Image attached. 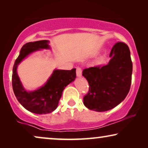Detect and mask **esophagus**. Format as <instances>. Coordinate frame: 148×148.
Listing matches in <instances>:
<instances>
[{"label": "esophagus", "mask_w": 148, "mask_h": 148, "mask_svg": "<svg viewBox=\"0 0 148 148\" xmlns=\"http://www.w3.org/2000/svg\"><path fill=\"white\" fill-rule=\"evenodd\" d=\"M76 73H77V77H81V76H82V69H81L80 67L77 68Z\"/></svg>", "instance_id": "1"}]
</instances>
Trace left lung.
Returning a JSON list of instances; mask_svg holds the SVG:
<instances>
[{
	"label": "left lung",
	"mask_w": 148,
	"mask_h": 148,
	"mask_svg": "<svg viewBox=\"0 0 148 148\" xmlns=\"http://www.w3.org/2000/svg\"><path fill=\"white\" fill-rule=\"evenodd\" d=\"M108 64L85 69L82 75L89 84L84 104L90 110L104 112L126 98L131 88L133 63L130 50L124 42H116L110 51Z\"/></svg>",
	"instance_id": "8db88e82"
}]
</instances>
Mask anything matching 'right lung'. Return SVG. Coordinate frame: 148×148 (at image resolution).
Wrapping results in <instances>:
<instances>
[{"instance_id": "obj_1", "label": "right lung", "mask_w": 148, "mask_h": 148, "mask_svg": "<svg viewBox=\"0 0 148 148\" xmlns=\"http://www.w3.org/2000/svg\"><path fill=\"white\" fill-rule=\"evenodd\" d=\"M48 42V40H40L24 44L13 68L12 86L14 94L24 108L35 114H47L53 112L57 108L64 89L76 77V69H55L42 88L32 92H27L23 88L17 73L18 64L32 52L50 48Z\"/></svg>"}]
</instances>
